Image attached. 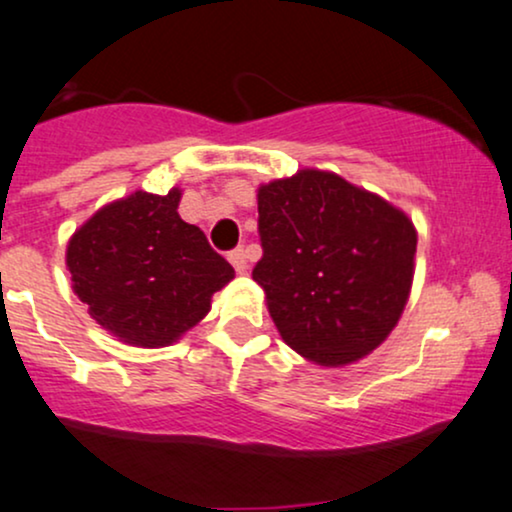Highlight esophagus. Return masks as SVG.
I'll use <instances>...</instances> for the list:
<instances>
[{
	"instance_id": "obj_1",
	"label": "esophagus",
	"mask_w": 512,
	"mask_h": 512,
	"mask_svg": "<svg viewBox=\"0 0 512 512\" xmlns=\"http://www.w3.org/2000/svg\"><path fill=\"white\" fill-rule=\"evenodd\" d=\"M229 260H231L233 267H236V272H245V269H248V250L236 248L229 255Z\"/></svg>"
}]
</instances>
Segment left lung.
Instances as JSON below:
<instances>
[{"instance_id":"obj_1","label":"left lung","mask_w":512,"mask_h":512,"mask_svg":"<svg viewBox=\"0 0 512 512\" xmlns=\"http://www.w3.org/2000/svg\"><path fill=\"white\" fill-rule=\"evenodd\" d=\"M262 260L252 279L286 346L322 367L379 348L408 305L417 229L403 209L334 171L257 188Z\"/></svg>"}]
</instances>
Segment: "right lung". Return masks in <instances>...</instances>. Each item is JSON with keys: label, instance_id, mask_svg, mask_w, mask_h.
<instances>
[{"label": "right lung", "instance_id": "1", "mask_svg": "<svg viewBox=\"0 0 512 512\" xmlns=\"http://www.w3.org/2000/svg\"><path fill=\"white\" fill-rule=\"evenodd\" d=\"M183 190H145L97 209L66 245L73 293L104 331L138 348H164L207 317L236 272L207 236L181 219Z\"/></svg>", "mask_w": 512, "mask_h": 512}]
</instances>
